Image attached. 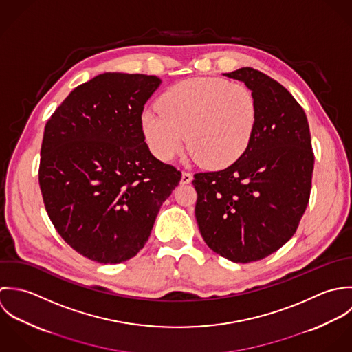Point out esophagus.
<instances>
[{"mask_svg": "<svg viewBox=\"0 0 352 352\" xmlns=\"http://www.w3.org/2000/svg\"><path fill=\"white\" fill-rule=\"evenodd\" d=\"M193 179V175L188 171H182V177H181V184L186 185V184H190Z\"/></svg>", "mask_w": 352, "mask_h": 352, "instance_id": "obj_1", "label": "esophagus"}]
</instances>
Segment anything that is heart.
I'll use <instances>...</instances> for the list:
<instances>
[{"mask_svg":"<svg viewBox=\"0 0 352 352\" xmlns=\"http://www.w3.org/2000/svg\"><path fill=\"white\" fill-rule=\"evenodd\" d=\"M159 109L141 114V129L152 152L164 162L188 142L192 155L207 167L234 163L249 146L257 126L252 91L219 77H195L166 91Z\"/></svg>","mask_w":352,"mask_h":352,"instance_id":"b5f03b06","label":"heart"}]
</instances>
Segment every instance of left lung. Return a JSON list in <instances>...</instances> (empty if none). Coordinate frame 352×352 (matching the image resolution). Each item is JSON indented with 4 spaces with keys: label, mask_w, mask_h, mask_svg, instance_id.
I'll return each mask as SVG.
<instances>
[{
    "label": "left lung",
    "mask_w": 352,
    "mask_h": 352,
    "mask_svg": "<svg viewBox=\"0 0 352 352\" xmlns=\"http://www.w3.org/2000/svg\"><path fill=\"white\" fill-rule=\"evenodd\" d=\"M223 74L254 95L257 126L236 162L195 174V213L214 253L246 264L295 234L310 199L314 155L306 114L280 82L249 67Z\"/></svg>",
    "instance_id": "8db88e82"
}]
</instances>
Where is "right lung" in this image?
<instances>
[{"label":"right lung","instance_id":"1","mask_svg":"<svg viewBox=\"0 0 352 352\" xmlns=\"http://www.w3.org/2000/svg\"><path fill=\"white\" fill-rule=\"evenodd\" d=\"M160 82L146 74H99L76 87L45 126V208L63 239L92 261L135 257L181 181V171L151 153L141 129L144 104Z\"/></svg>","mask_w":352,"mask_h":352}]
</instances>
